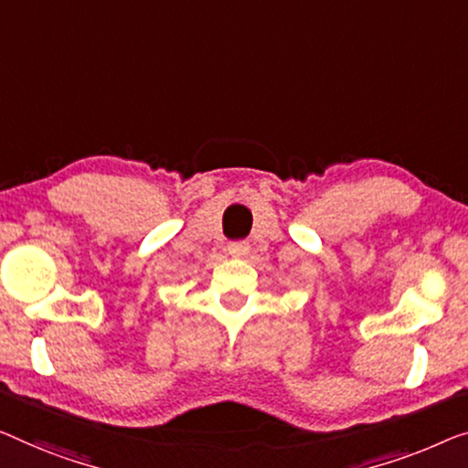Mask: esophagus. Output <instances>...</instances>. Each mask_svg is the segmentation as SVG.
Instances as JSON below:
<instances>
[{
	"label": "esophagus",
	"mask_w": 468,
	"mask_h": 468,
	"mask_svg": "<svg viewBox=\"0 0 468 468\" xmlns=\"http://www.w3.org/2000/svg\"><path fill=\"white\" fill-rule=\"evenodd\" d=\"M227 252L231 254L233 258H241V256H248L250 252V246L246 241H231L227 246Z\"/></svg>",
	"instance_id": "obj_1"
}]
</instances>
